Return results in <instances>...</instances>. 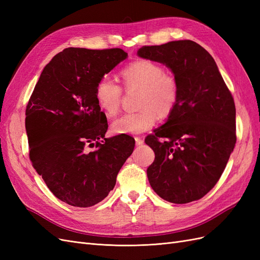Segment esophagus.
I'll list each match as a JSON object with an SVG mask.
<instances>
[{"mask_svg":"<svg viewBox=\"0 0 260 260\" xmlns=\"http://www.w3.org/2000/svg\"><path fill=\"white\" fill-rule=\"evenodd\" d=\"M135 140H136V144L137 145H142L144 143V140L142 138H140V137H136Z\"/></svg>","mask_w":260,"mask_h":260,"instance_id":"esophagus-1","label":"esophagus"}]
</instances>
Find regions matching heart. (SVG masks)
I'll return each mask as SVG.
<instances>
[{"instance_id":"obj_1","label":"heart","mask_w":260,"mask_h":260,"mask_svg":"<svg viewBox=\"0 0 260 260\" xmlns=\"http://www.w3.org/2000/svg\"><path fill=\"white\" fill-rule=\"evenodd\" d=\"M121 79L128 92L140 91L137 113L123 114L112 122L114 135H139L151 129L158 116L168 118L179 103L178 78L165 72L158 62L138 59L121 70ZM94 95L98 106L107 117H113L121 105L123 91L112 78L102 77L95 85Z\"/></svg>"}]
</instances>
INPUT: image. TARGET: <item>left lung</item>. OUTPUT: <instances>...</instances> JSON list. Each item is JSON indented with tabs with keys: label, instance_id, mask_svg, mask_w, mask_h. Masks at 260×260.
Segmentation results:
<instances>
[{
	"label": "left lung",
	"instance_id": "obj_1",
	"mask_svg": "<svg viewBox=\"0 0 260 260\" xmlns=\"http://www.w3.org/2000/svg\"><path fill=\"white\" fill-rule=\"evenodd\" d=\"M138 54L166 64L180 84L175 112L145 138L155 153L149 184L170 203L199 201L218 182L237 142L232 94L215 59L194 41L144 45Z\"/></svg>",
	"mask_w": 260,
	"mask_h": 260
}]
</instances>
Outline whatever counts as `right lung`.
Listing matches in <instances>:
<instances>
[{
	"instance_id": "obj_1",
	"label": "right lung",
	"mask_w": 260,
	"mask_h": 260,
	"mask_svg": "<svg viewBox=\"0 0 260 260\" xmlns=\"http://www.w3.org/2000/svg\"><path fill=\"white\" fill-rule=\"evenodd\" d=\"M127 56L121 49H65L44 67L29 99V158L50 191L72 206L103 201L135 148L128 135L105 138L107 119L94 95L98 81Z\"/></svg>"
}]
</instances>
